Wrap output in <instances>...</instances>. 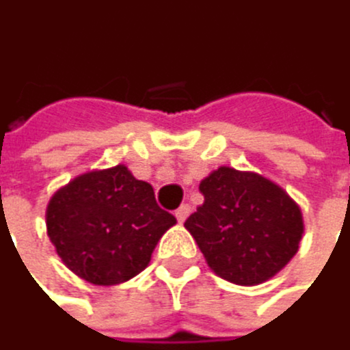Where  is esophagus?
I'll use <instances>...</instances> for the list:
<instances>
[{"label": "esophagus", "instance_id": "esophagus-1", "mask_svg": "<svg viewBox=\"0 0 350 350\" xmlns=\"http://www.w3.org/2000/svg\"><path fill=\"white\" fill-rule=\"evenodd\" d=\"M174 215H176V219L183 224V221H187V217L191 215V205H180L176 211H174Z\"/></svg>", "mask_w": 350, "mask_h": 350}]
</instances>
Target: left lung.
Instances as JSON below:
<instances>
[{"label":"left lung","mask_w":350,"mask_h":350,"mask_svg":"<svg viewBox=\"0 0 350 350\" xmlns=\"http://www.w3.org/2000/svg\"><path fill=\"white\" fill-rule=\"evenodd\" d=\"M199 191L205 203L185 226L221 279L258 285L295 256L304 219L281 187L224 165L209 174Z\"/></svg>","instance_id":"8db88e82"}]
</instances>
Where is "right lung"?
<instances>
[{
	"instance_id": "obj_1",
	"label": "right lung",
	"mask_w": 350,
	"mask_h": 350,
	"mask_svg": "<svg viewBox=\"0 0 350 350\" xmlns=\"http://www.w3.org/2000/svg\"><path fill=\"white\" fill-rule=\"evenodd\" d=\"M176 217L159 209L151 185L124 165L88 172L57 191L46 230L57 254L77 277L116 285L139 275Z\"/></svg>"
}]
</instances>
